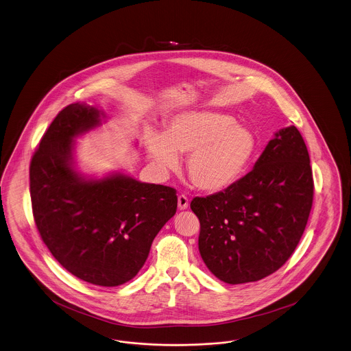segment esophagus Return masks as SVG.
Instances as JSON below:
<instances>
[{
	"label": "esophagus",
	"instance_id": "esophagus-1",
	"mask_svg": "<svg viewBox=\"0 0 351 351\" xmlns=\"http://www.w3.org/2000/svg\"><path fill=\"white\" fill-rule=\"evenodd\" d=\"M188 205H189L188 197L185 196V195H180V196L178 197V208H179V210L188 209Z\"/></svg>",
	"mask_w": 351,
	"mask_h": 351
}]
</instances>
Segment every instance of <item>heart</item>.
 Instances as JSON below:
<instances>
[{
    "instance_id": "b5f03b06",
    "label": "heart",
    "mask_w": 351,
    "mask_h": 351,
    "mask_svg": "<svg viewBox=\"0 0 351 351\" xmlns=\"http://www.w3.org/2000/svg\"><path fill=\"white\" fill-rule=\"evenodd\" d=\"M146 147L162 171L179 166L186 155V173L198 189L218 192L237 182L254 150L252 133L234 119L215 112H185L169 121L163 134L149 133Z\"/></svg>"
}]
</instances>
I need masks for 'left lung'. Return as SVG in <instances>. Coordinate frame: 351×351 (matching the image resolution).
Masks as SVG:
<instances>
[{"mask_svg":"<svg viewBox=\"0 0 351 351\" xmlns=\"http://www.w3.org/2000/svg\"><path fill=\"white\" fill-rule=\"evenodd\" d=\"M312 201L307 146L296 126L283 128L251 172L223 192L192 199L205 265L230 285L270 276L294 253Z\"/></svg>","mask_w":351,"mask_h":351,"instance_id":"left-lung-1","label":"left lung"}]
</instances>
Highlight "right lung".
Segmentation results:
<instances>
[{
	"label": "right lung",
	"instance_id": "obj_1",
	"mask_svg": "<svg viewBox=\"0 0 351 351\" xmlns=\"http://www.w3.org/2000/svg\"><path fill=\"white\" fill-rule=\"evenodd\" d=\"M98 108L73 103L44 133L29 165L32 213L44 244L77 278L123 285L143 267L156 234L175 215L176 191L116 172L86 179L74 140L101 124Z\"/></svg>",
	"mask_w": 351,
	"mask_h": 351
}]
</instances>
